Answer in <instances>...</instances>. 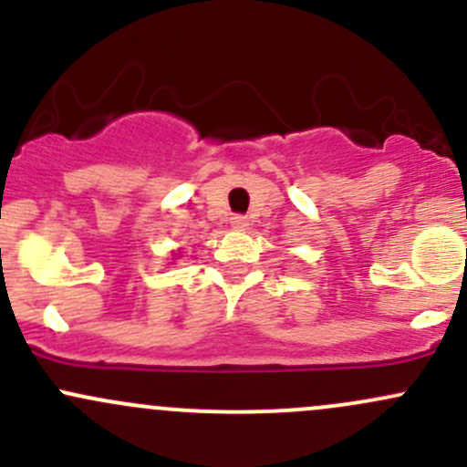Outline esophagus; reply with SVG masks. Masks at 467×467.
Returning <instances> with one entry per match:
<instances>
[{"instance_id":"esophagus-1","label":"esophagus","mask_w":467,"mask_h":467,"mask_svg":"<svg viewBox=\"0 0 467 467\" xmlns=\"http://www.w3.org/2000/svg\"><path fill=\"white\" fill-rule=\"evenodd\" d=\"M230 228H233V230H246L248 228V219H246V216H242V214L230 216Z\"/></svg>"}]
</instances>
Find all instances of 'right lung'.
Returning a JSON list of instances; mask_svg holds the SVG:
<instances>
[{"label": "right lung", "mask_w": 467, "mask_h": 467, "mask_svg": "<svg viewBox=\"0 0 467 467\" xmlns=\"http://www.w3.org/2000/svg\"><path fill=\"white\" fill-rule=\"evenodd\" d=\"M173 255H176V253H173Z\"/></svg>", "instance_id": "1"}]
</instances>
